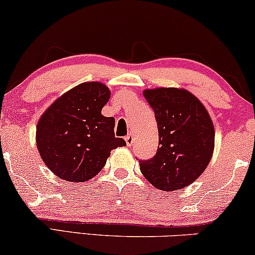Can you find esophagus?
<instances>
[{
    "label": "esophagus",
    "instance_id": "34e87169",
    "mask_svg": "<svg viewBox=\"0 0 255 255\" xmlns=\"http://www.w3.org/2000/svg\"><path fill=\"white\" fill-rule=\"evenodd\" d=\"M124 139H125V141H127L128 146H131L132 142H133V138H132V135H130V134H128Z\"/></svg>",
    "mask_w": 255,
    "mask_h": 255
}]
</instances>
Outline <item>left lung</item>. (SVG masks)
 <instances>
[{"mask_svg":"<svg viewBox=\"0 0 255 255\" xmlns=\"http://www.w3.org/2000/svg\"><path fill=\"white\" fill-rule=\"evenodd\" d=\"M159 132L156 154L139 161L145 179L160 190L186 188L204 172L215 148L210 115L194 94L183 88L145 89Z\"/></svg>","mask_w":255,"mask_h":255,"instance_id":"8db88e82","label":"left lung"}]
</instances>
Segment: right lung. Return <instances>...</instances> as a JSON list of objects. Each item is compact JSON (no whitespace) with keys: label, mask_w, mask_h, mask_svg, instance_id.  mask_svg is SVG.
Listing matches in <instances>:
<instances>
[{"label":"right lung","mask_w":255,"mask_h":255,"mask_svg":"<svg viewBox=\"0 0 255 255\" xmlns=\"http://www.w3.org/2000/svg\"><path fill=\"white\" fill-rule=\"evenodd\" d=\"M110 90L102 82H83L58 97L41 115L36 142L40 158L55 175L71 182L96 176L110 152L127 145L115 137V118L102 115Z\"/></svg>","instance_id":"right-lung-1"}]
</instances>
